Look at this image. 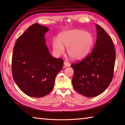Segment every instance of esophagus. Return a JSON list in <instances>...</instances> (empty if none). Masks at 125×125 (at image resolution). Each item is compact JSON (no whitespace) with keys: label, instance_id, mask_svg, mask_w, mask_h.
I'll list each match as a JSON object with an SVG mask.
<instances>
[{"label":"esophagus","instance_id":"1","mask_svg":"<svg viewBox=\"0 0 125 125\" xmlns=\"http://www.w3.org/2000/svg\"><path fill=\"white\" fill-rule=\"evenodd\" d=\"M64 65L65 66V67H69V66H70V64L67 61H64Z\"/></svg>","mask_w":125,"mask_h":125}]
</instances>
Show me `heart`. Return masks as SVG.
<instances>
[{"instance_id":"obj_1","label":"heart","mask_w":125,"mask_h":125,"mask_svg":"<svg viewBox=\"0 0 125 125\" xmlns=\"http://www.w3.org/2000/svg\"><path fill=\"white\" fill-rule=\"evenodd\" d=\"M94 43V36L92 33L75 29L61 33L57 40H52V47L57 55L64 52L65 47L67 48L68 54L71 59L81 61L89 55Z\"/></svg>"}]
</instances>
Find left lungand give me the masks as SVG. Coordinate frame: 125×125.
Returning <instances> with one entry per match:
<instances>
[{
	"instance_id": "obj_1",
	"label": "left lung",
	"mask_w": 125,
	"mask_h": 125,
	"mask_svg": "<svg viewBox=\"0 0 125 125\" xmlns=\"http://www.w3.org/2000/svg\"><path fill=\"white\" fill-rule=\"evenodd\" d=\"M96 28L97 40L91 54L71 64L73 88L87 97L97 96L107 88L115 68V52L112 39L99 25L97 24Z\"/></svg>"
}]
</instances>
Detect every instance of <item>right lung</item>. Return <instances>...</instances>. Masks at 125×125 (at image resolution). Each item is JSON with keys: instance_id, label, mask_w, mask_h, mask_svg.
Listing matches in <instances>:
<instances>
[{"instance_id": "obj_1", "label": "right lung", "mask_w": 125, "mask_h": 125, "mask_svg": "<svg viewBox=\"0 0 125 125\" xmlns=\"http://www.w3.org/2000/svg\"><path fill=\"white\" fill-rule=\"evenodd\" d=\"M49 28L39 23L30 26L19 37L13 49V78L28 96L39 98L51 92L63 60L53 57L46 44L44 35Z\"/></svg>"}]
</instances>
